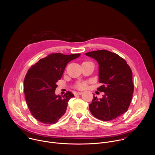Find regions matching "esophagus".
<instances>
[{"mask_svg": "<svg viewBox=\"0 0 155 155\" xmlns=\"http://www.w3.org/2000/svg\"><path fill=\"white\" fill-rule=\"evenodd\" d=\"M82 94V93L81 92H75V93H74V94H75V96H78V95H81Z\"/></svg>", "mask_w": 155, "mask_h": 155, "instance_id": "obj_1", "label": "esophagus"}]
</instances>
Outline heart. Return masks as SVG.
Wrapping results in <instances>:
<instances>
[{
  "label": "heart",
  "mask_w": 155,
  "mask_h": 155,
  "mask_svg": "<svg viewBox=\"0 0 155 155\" xmlns=\"http://www.w3.org/2000/svg\"><path fill=\"white\" fill-rule=\"evenodd\" d=\"M86 87V82H80L78 83L77 85H76V87L78 88V89L80 90H83Z\"/></svg>",
  "instance_id": "heart-1"
}]
</instances>
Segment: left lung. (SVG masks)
I'll list each match as a JSON object with an SVG mask.
<instances>
[{"label": "left lung", "instance_id": "left-lung-1", "mask_svg": "<svg viewBox=\"0 0 155 155\" xmlns=\"http://www.w3.org/2000/svg\"><path fill=\"white\" fill-rule=\"evenodd\" d=\"M99 64L97 91L104 92L102 99L94 96L89 105L92 115L102 121H111L121 116L130 104L134 92L132 72L126 61L116 53L97 50L85 53Z\"/></svg>", "mask_w": 155, "mask_h": 155}]
</instances>
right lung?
<instances>
[{
	"instance_id": "1",
	"label": "right lung",
	"mask_w": 155,
	"mask_h": 155,
	"mask_svg": "<svg viewBox=\"0 0 155 155\" xmlns=\"http://www.w3.org/2000/svg\"><path fill=\"white\" fill-rule=\"evenodd\" d=\"M80 56V53L50 54L28 70L24 80L25 98L31 114L38 121L53 124L65 113L68 102L74 95L68 91L64 96H56V83L67 64Z\"/></svg>"
}]
</instances>
